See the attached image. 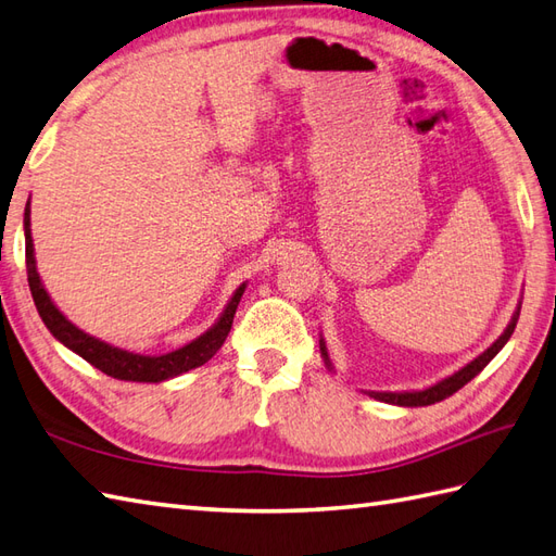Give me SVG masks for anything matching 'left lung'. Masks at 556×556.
<instances>
[{
    "mask_svg": "<svg viewBox=\"0 0 556 556\" xmlns=\"http://www.w3.org/2000/svg\"><path fill=\"white\" fill-rule=\"evenodd\" d=\"M519 313H521V303L516 305L514 315H511V321L507 325V329L500 333V339L488 348V351H483L479 357H473L469 365H464L459 371H455L453 377H447L443 381H438L433 386H429V389L424 391H365L369 397L374 400H381V403H389V405H400V407H426V405H433V403H441V400L450 397L453 393H457L462 386H467L473 377H479V374L483 371V367L493 359L502 348H505V343L511 339V333L516 329V321H519ZM319 351H321V357H325V365L329 371H333V365L329 359V353H327V345H325V339H319Z\"/></svg>",
    "mask_w": 556,
    "mask_h": 556,
    "instance_id": "1",
    "label": "left lung"
}]
</instances>
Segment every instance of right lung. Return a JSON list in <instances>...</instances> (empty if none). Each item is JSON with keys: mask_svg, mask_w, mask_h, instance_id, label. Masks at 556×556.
Wrapping results in <instances>:
<instances>
[{"mask_svg": "<svg viewBox=\"0 0 556 556\" xmlns=\"http://www.w3.org/2000/svg\"><path fill=\"white\" fill-rule=\"evenodd\" d=\"M23 229H25V267H28V283H30V293L37 313H40L45 327L51 331V337L61 341L66 348H71L73 353L87 359L89 365L101 369L103 374H109L113 379L121 381H139V383H161L173 377H179L189 369H197L201 365L208 363V359L223 348L227 333L231 329V321H235L237 307L243 291H247V281L231 295L229 303L225 305L223 315L217 317L215 325L201 333L199 339L189 341L187 345L177 348L173 353L165 355H141V353H130L123 351L118 345H111L101 339L89 337L83 329H77L73 321L61 313V309L51 301V295L47 293L45 283L40 279V273H37V263H35V249H33V235H30V199L25 203V215H23Z\"/></svg>", "mask_w": 556, "mask_h": 556, "instance_id": "obj_1", "label": "right lung"}]
</instances>
